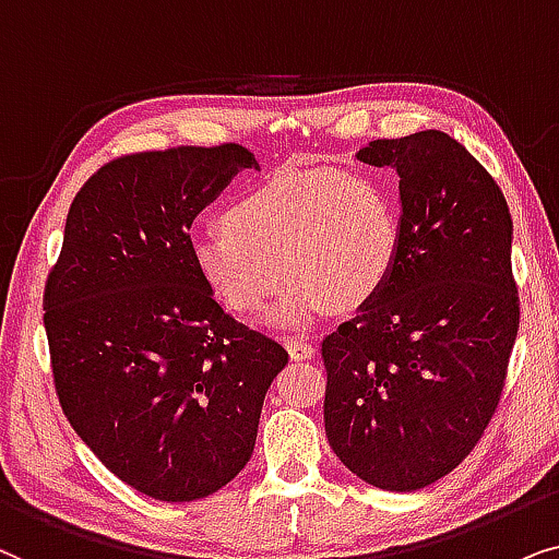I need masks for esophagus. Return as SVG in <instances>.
<instances>
[{
	"instance_id": "34e87169",
	"label": "esophagus",
	"mask_w": 559,
	"mask_h": 559,
	"mask_svg": "<svg viewBox=\"0 0 559 559\" xmlns=\"http://www.w3.org/2000/svg\"><path fill=\"white\" fill-rule=\"evenodd\" d=\"M286 349L288 355H292V360H309V357H314L317 347L311 345V342H304L299 337H286Z\"/></svg>"
}]
</instances>
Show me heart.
<instances>
[{
	"instance_id": "obj_1",
	"label": "heart",
	"mask_w": 559,
	"mask_h": 559,
	"mask_svg": "<svg viewBox=\"0 0 559 559\" xmlns=\"http://www.w3.org/2000/svg\"><path fill=\"white\" fill-rule=\"evenodd\" d=\"M219 225L191 237L193 271L237 317L260 314L284 273L275 330H309L332 304L366 307L399 263L396 206L357 170H278L229 199Z\"/></svg>"
}]
</instances>
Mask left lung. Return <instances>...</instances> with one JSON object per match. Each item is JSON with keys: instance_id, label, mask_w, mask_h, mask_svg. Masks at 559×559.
<instances>
[{"instance_id": "obj_1", "label": "left lung", "mask_w": 559, "mask_h": 559, "mask_svg": "<svg viewBox=\"0 0 559 559\" xmlns=\"http://www.w3.org/2000/svg\"><path fill=\"white\" fill-rule=\"evenodd\" d=\"M357 158L396 168L401 250L381 294L322 340L324 429L357 478L408 493L455 471L501 401L519 332L513 225L448 132L373 140Z\"/></svg>"}]
</instances>
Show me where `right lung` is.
Here are the masks:
<instances>
[{"label":"right lung","instance_id":"right-lung-1","mask_svg":"<svg viewBox=\"0 0 559 559\" xmlns=\"http://www.w3.org/2000/svg\"><path fill=\"white\" fill-rule=\"evenodd\" d=\"M248 147L181 145L96 170L73 199L43 294L66 419L140 493L197 501L248 465L278 342L237 322L191 263V222Z\"/></svg>","mask_w":559,"mask_h":559}]
</instances>
